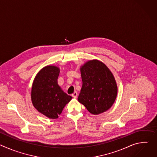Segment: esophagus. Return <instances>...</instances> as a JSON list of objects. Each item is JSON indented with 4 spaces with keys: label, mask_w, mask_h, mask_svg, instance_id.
I'll use <instances>...</instances> for the list:
<instances>
[{
    "label": "esophagus",
    "mask_w": 157,
    "mask_h": 157,
    "mask_svg": "<svg viewBox=\"0 0 157 157\" xmlns=\"http://www.w3.org/2000/svg\"><path fill=\"white\" fill-rule=\"evenodd\" d=\"M72 96L75 98V99H76V98H77V96H78V93L76 91V92H75L73 94H72Z\"/></svg>",
    "instance_id": "1"
}]
</instances>
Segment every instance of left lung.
I'll return each mask as SVG.
<instances>
[{
	"label": "left lung",
	"instance_id": "obj_1",
	"mask_svg": "<svg viewBox=\"0 0 157 157\" xmlns=\"http://www.w3.org/2000/svg\"><path fill=\"white\" fill-rule=\"evenodd\" d=\"M80 71L82 86L78 101L94 115L109 110L116 99L118 89L108 67L98 59H92L81 66Z\"/></svg>",
	"mask_w": 157,
	"mask_h": 157
}]
</instances>
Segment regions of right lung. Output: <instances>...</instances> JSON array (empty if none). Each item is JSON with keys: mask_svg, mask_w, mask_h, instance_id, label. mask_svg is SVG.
I'll list each match as a JSON object with an SVG mask.
<instances>
[{"mask_svg": "<svg viewBox=\"0 0 157 157\" xmlns=\"http://www.w3.org/2000/svg\"><path fill=\"white\" fill-rule=\"evenodd\" d=\"M60 70L56 66L43 67L33 80L31 100L40 113L51 119L58 118L72 97L65 93L58 84Z\"/></svg>", "mask_w": 157, "mask_h": 157, "instance_id": "right-lung-1", "label": "right lung"}]
</instances>
